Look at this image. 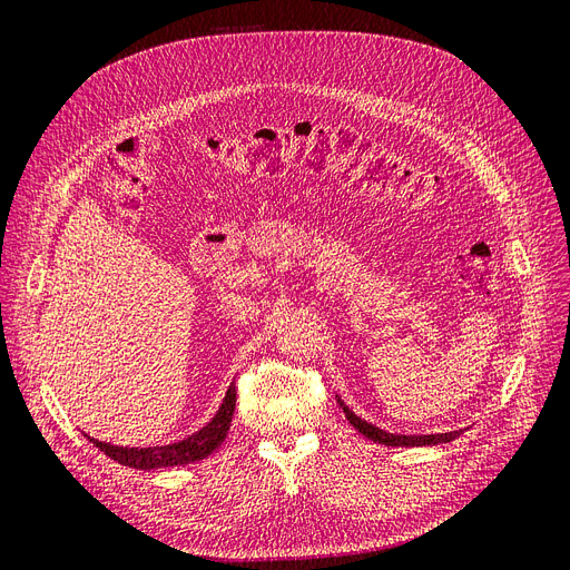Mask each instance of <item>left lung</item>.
Wrapping results in <instances>:
<instances>
[{
  "instance_id": "8db88e82",
  "label": "left lung",
  "mask_w": 570,
  "mask_h": 570,
  "mask_svg": "<svg viewBox=\"0 0 570 570\" xmlns=\"http://www.w3.org/2000/svg\"><path fill=\"white\" fill-rule=\"evenodd\" d=\"M337 404L342 406L344 416H347V421L358 430L361 435L373 440V442H381V444H387V446H423V444H442V442H452L454 438H459L461 433L459 430H454V433H440V435H392V433H385V430L375 428L366 421H361L356 413L344 404L340 396H337Z\"/></svg>"
}]
</instances>
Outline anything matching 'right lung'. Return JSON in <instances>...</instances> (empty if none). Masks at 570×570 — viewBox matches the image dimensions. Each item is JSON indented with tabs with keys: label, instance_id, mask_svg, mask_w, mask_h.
Wrapping results in <instances>:
<instances>
[{
	"label": "right lung",
	"instance_id": "1",
	"mask_svg": "<svg viewBox=\"0 0 570 570\" xmlns=\"http://www.w3.org/2000/svg\"><path fill=\"white\" fill-rule=\"evenodd\" d=\"M233 411H235V385L228 387L226 400H223L216 416L202 430H197L195 435L185 438L183 442H174L166 446H145V450H137V446H132V450H128V446H114L107 442H99L95 438H90V442L95 446H99V450L107 456H111L114 461L130 465V469H140V471L164 469V465L193 463V461L209 456L214 450H218V444L226 440L230 421H233Z\"/></svg>",
	"mask_w": 570,
	"mask_h": 570
}]
</instances>
